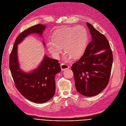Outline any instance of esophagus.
<instances>
[{
  "label": "esophagus",
  "instance_id": "1",
  "mask_svg": "<svg viewBox=\"0 0 126 126\" xmlns=\"http://www.w3.org/2000/svg\"><path fill=\"white\" fill-rule=\"evenodd\" d=\"M61 69L62 70H64L66 69H67L69 68V66L68 65L66 64H64V63H62L61 65Z\"/></svg>",
  "mask_w": 126,
  "mask_h": 126
}]
</instances>
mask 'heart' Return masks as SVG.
Listing matches in <instances>:
<instances>
[{
  "mask_svg": "<svg viewBox=\"0 0 126 126\" xmlns=\"http://www.w3.org/2000/svg\"><path fill=\"white\" fill-rule=\"evenodd\" d=\"M88 42V34L83 26L62 27L53 32L52 39L47 42L49 53L56 59H59L63 47L65 53L63 60L68 62L73 58L78 59L84 54Z\"/></svg>",
  "mask_w": 126,
  "mask_h": 126,
  "instance_id": "b5f03b06",
  "label": "heart"
}]
</instances>
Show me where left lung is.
Returning a JSON list of instances; mask_svg holds the SVG:
<instances>
[{
	"instance_id": "left-lung-1",
	"label": "left lung",
	"mask_w": 126,
	"mask_h": 126,
	"mask_svg": "<svg viewBox=\"0 0 126 126\" xmlns=\"http://www.w3.org/2000/svg\"><path fill=\"white\" fill-rule=\"evenodd\" d=\"M86 25L91 41L83 56L72 64L71 68L78 92L85 96L91 97L98 94L107 86L113 63V55L106 37L90 23L86 22ZM102 50L104 51L97 53Z\"/></svg>"
}]
</instances>
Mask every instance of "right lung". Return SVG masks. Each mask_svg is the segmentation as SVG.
I'll return each instance as SVG.
<instances>
[{"mask_svg":"<svg viewBox=\"0 0 126 126\" xmlns=\"http://www.w3.org/2000/svg\"><path fill=\"white\" fill-rule=\"evenodd\" d=\"M47 27L46 25L38 24L21 33L15 40L10 56L9 68L17 89L25 98L36 103L46 102L54 96L55 76L61 71L60 65L58 60L45 55L36 68L28 72L25 71L20 67L18 45L31 34H36L43 37Z\"/></svg>","mask_w":126,"mask_h":126,"instance_id":"add662e5","label":"right lung"}]
</instances>
